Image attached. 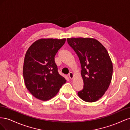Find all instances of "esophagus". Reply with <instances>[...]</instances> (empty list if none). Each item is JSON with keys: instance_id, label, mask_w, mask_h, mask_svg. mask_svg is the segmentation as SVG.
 Segmentation results:
<instances>
[{"instance_id": "obj_1", "label": "esophagus", "mask_w": 130, "mask_h": 130, "mask_svg": "<svg viewBox=\"0 0 130 130\" xmlns=\"http://www.w3.org/2000/svg\"><path fill=\"white\" fill-rule=\"evenodd\" d=\"M68 76H69V78H70V80H72L74 77V74L72 72H70L68 74Z\"/></svg>"}]
</instances>
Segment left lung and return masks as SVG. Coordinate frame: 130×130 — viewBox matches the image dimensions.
Instances as JSON below:
<instances>
[{"instance_id": "1", "label": "left lung", "mask_w": 130, "mask_h": 130, "mask_svg": "<svg viewBox=\"0 0 130 130\" xmlns=\"http://www.w3.org/2000/svg\"><path fill=\"white\" fill-rule=\"evenodd\" d=\"M67 40L81 63L84 88L78 95L88 103L96 101L104 95L112 80L113 64L108 52L94 38H68Z\"/></svg>"}]
</instances>
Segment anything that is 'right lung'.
I'll return each instance as SVG.
<instances>
[{
  "label": "right lung",
  "mask_w": 130,
  "mask_h": 130,
  "mask_svg": "<svg viewBox=\"0 0 130 130\" xmlns=\"http://www.w3.org/2000/svg\"><path fill=\"white\" fill-rule=\"evenodd\" d=\"M66 38H41L25 54L23 73L26 88L37 99L47 101L55 96L66 82L57 71L55 56Z\"/></svg>",
  "instance_id": "1"
}]
</instances>
